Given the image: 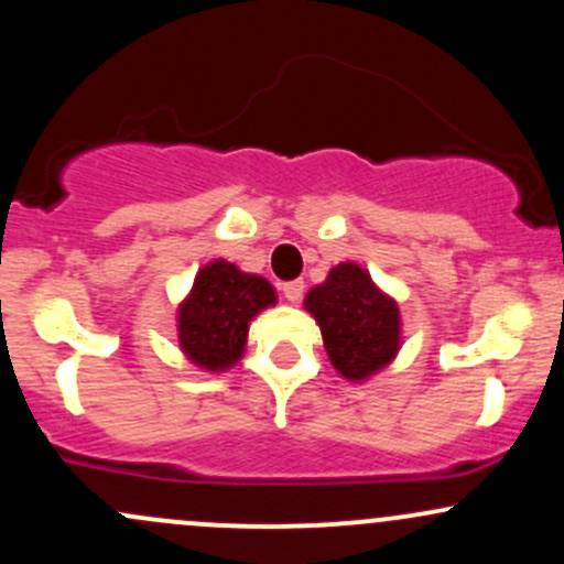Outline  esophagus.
Returning a JSON list of instances; mask_svg holds the SVG:
<instances>
[{
  "label": "esophagus",
  "mask_w": 564,
  "mask_h": 564,
  "mask_svg": "<svg viewBox=\"0 0 564 564\" xmlns=\"http://www.w3.org/2000/svg\"><path fill=\"white\" fill-rule=\"evenodd\" d=\"M281 292H283V296H286L289 302H300L302 300V292H305V281H300V278H296V281H286L281 286Z\"/></svg>",
  "instance_id": "obj_1"
}]
</instances>
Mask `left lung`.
I'll return each instance as SVG.
<instances>
[{
    "label": "left lung",
    "mask_w": 564,
    "mask_h": 564,
    "mask_svg": "<svg viewBox=\"0 0 564 564\" xmlns=\"http://www.w3.org/2000/svg\"><path fill=\"white\" fill-rule=\"evenodd\" d=\"M305 307L321 326L329 361L345 380H367L399 352V305L358 264L332 268L326 281L307 292Z\"/></svg>",
    "instance_id": "left-lung-1"
}]
</instances>
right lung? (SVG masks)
Listing matches in <instances>:
<instances>
[{
    "instance_id": "add662e5",
    "label": "right lung",
    "mask_w": 564,
    "mask_h": 564,
    "mask_svg": "<svg viewBox=\"0 0 564 564\" xmlns=\"http://www.w3.org/2000/svg\"><path fill=\"white\" fill-rule=\"evenodd\" d=\"M270 305H275V289L262 275L240 272L225 259L206 264L178 307L184 356L208 372L230 369L243 356L249 321Z\"/></svg>"
}]
</instances>
